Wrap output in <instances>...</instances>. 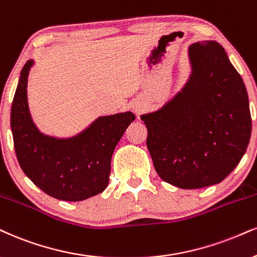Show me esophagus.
<instances>
[{
  "mask_svg": "<svg viewBox=\"0 0 257 257\" xmlns=\"http://www.w3.org/2000/svg\"><path fill=\"white\" fill-rule=\"evenodd\" d=\"M135 110H136V112H137V113L142 112V107H141V106H136V107H135Z\"/></svg>",
  "mask_w": 257,
  "mask_h": 257,
  "instance_id": "34e87169",
  "label": "esophagus"
}]
</instances>
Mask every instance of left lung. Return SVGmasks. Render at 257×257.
Returning <instances> with one entry per match:
<instances>
[{"label":"left lung","instance_id":"8db88e82","mask_svg":"<svg viewBox=\"0 0 257 257\" xmlns=\"http://www.w3.org/2000/svg\"><path fill=\"white\" fill-rule=\"evenodd\" d=\"M192 74L181 91L143 114L158 176L183 189L223 181L248 148L251 115L242 77L217 41L189 46Z\"/></svg>","mask_w":257,"mask_h":257}]
</instances>
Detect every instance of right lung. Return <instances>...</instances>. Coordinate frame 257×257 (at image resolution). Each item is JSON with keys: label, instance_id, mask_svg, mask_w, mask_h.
<instances>
[{"label": "right lung", "instance_id": "obj_1", "mask_svg": "<svg viewBox=\"0 0 257 257\" xmlns=\"http://www.w3.org/2000/svg\"><path fill=\"white\" fill-rule=\"evenodd\" d=\"M33 61L22 68L11 112L19 164L34 185L53 198L81 201L102 193L109 182L110 160L131 112L100 116L80 135L68 139L40 134L27 103V78Z\"/></svg>", "mask_w": 257, "mask_h": 257}]
</instances>
